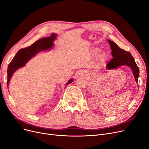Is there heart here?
<instances>
[{"mask_svg": "<svg viewBox=\"0 0 149 149\" xmlns=\"http://www.w3.org/2000/svg\"><path fill=\"white\" fill-rule=\"evenodd\" d=\"M100 50V49L99 47H94L92 50V52L93 54H95L98 52ZM107 59V54L105 52H101L98 57H97V60L100 63H103Z\"/></svg>", "mask_w": 149, "mask_h": 149, "instance_id": "1", "label": "heart"}]
</instances>
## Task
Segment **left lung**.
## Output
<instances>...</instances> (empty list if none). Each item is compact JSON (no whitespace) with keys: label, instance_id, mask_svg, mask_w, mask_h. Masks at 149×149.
<instances>
[{"label":"left lung","instance_id":"left-lung-1","mask_svg":"<svg viewBox=\"0 0 149 149\" xmlns=\"http://www.w3.org/2000/svg\"><path fill=\"white\" fill-rule=\"evenodd\" d=\"M107 40L110 45L111 54L113 58L108 63L107 68L111 70L124 65L130 67L133 74L135 81L138 83L139 69L131 54L119 47L118 45L113 41L109 40Z\"/></svg>","mask_w":149,"mask_h":149}]
</instances>
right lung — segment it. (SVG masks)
Segmentation results:
<instances>
[{
    "label": "right lung",
    "mask_w": 149,
    "mask_h": 149,
    "mask_svg": "<svg viewBox=\"0 0 149 149\" xmlns=\"http://www.w3.org/2000/svg\"><path fill=\"white\" fill-rule=\"evenodd\" d=\"M56 33H52L50 37L41 38L36 41L31 46L22 49L17 52L8 66L7 86H8L13 74L18 69L25 66L26 63L38 53L44 51H49L53 48L54 45V42L56 40ZM73 80V79H70L66 83V86L72 83Z\"/></svg>",
    "instance_id": "1"
}]
</instances>
